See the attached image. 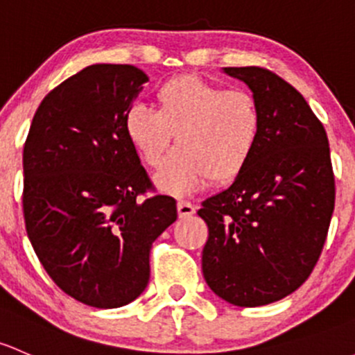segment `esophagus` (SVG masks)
I'll return each mask as SVG.
<instances>
[{
    "mask_svg": "<svg viewBox=\"0 0 355 355\" xmlns=\"http://www.w3.org/2000/svg\"><path fill=\"white\" fill-rule=\"evenodd\" d=\"M177 211L180 218H189V216H192L193 212H196V207H193V204L189 202V200H178Z\"/></svg>",
    "mask_w": 355,
    "mask_h": 355,
    "instance_id": "34e87169",
    "label": "esophagus"
}]
</instances>
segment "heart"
Segmentation results:
<instances>
[{
  "instance_id": "obj_1",
  "label": "heart",
  "mask_w": 355,
  "mask_h": 355,
  "mask_svg": "<svg viewBox=\"0 0 355 355\" xmlns=\"http://www.w3.org/2000/svg\"><path fill=\"white\" fill-rule=\"evenodd\" d=\"M156 110L136 103L124 119L130 146L149 168L162 163L170 143L178 148L156 173V187L173 196L199 190L211 180L226 185L252 162L262 134V110L248 89L184 74L162 83Z\"/></svg>"
}]
</instances>
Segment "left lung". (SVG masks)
Masks as SVG:
<instances>
[{"label": "left lung", "instance_id": "left-lung-1", "mask_svg": "<svg viewBox=\"0 0 355 355\" xmlns=\"http://www.w3.org/2000/svg\"><path fill=\"white\" fill-rule=\"evenodd\" d=\"M245 81L262 110L252 162L197 214L209 238L202 272L219 297L241 308L289 296L315 268L335 207L325 128L304 96L260 66L225 68Z\"/></svg>", "mask_w": 355, "mask_h": 355}]
</instances>
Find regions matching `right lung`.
I'll list each match as a JSON object with an SVG mask.
<instances>
[{
	"label": "right lung",
	"mask_w": 355,
	"mask_h": 355,
	"mask_svg": "<svg viewBox=\"0 0 355 355\" xmlns=\"http://www.w3.org/2000/svg\"><path fill=\"white\" fill-rule=\"evenodd\" d=\"M148 76L93 64L46 95L24 146L28 240L59 289L93 308L136 300L153 241L177 221L173 197L153 184L124 129Z\"/></svg>",
	"instance_id": "obj_1"
}]
</instances>
